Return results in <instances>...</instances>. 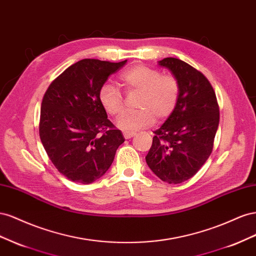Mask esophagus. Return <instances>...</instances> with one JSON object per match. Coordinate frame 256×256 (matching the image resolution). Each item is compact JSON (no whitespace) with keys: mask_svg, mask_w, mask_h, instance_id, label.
<instances>
[{"mask_svg":"<svg viewBox=\"0 0 256 256\" xmlns=\"http://www.w3.org/2000/svg\"><path fill=\"white\" fill-rule=\"evenodd\" d=\"M136 133L135 132H123V136H124V138H126V140H128V138H130V137H133L134 135H135Z\"/></svg>","mask_w":256,"mask_h":256,"instance_id":"1","label":"esophagus"}]
</instances>
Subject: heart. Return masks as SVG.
<instances>
[{
  "mask_svg": "<svg viewBox=\"0 0 256 256\" xmlns=\"http://www.w3.org/2000/svg\"><path fill=\"white\" fill-rule=\"evenodd\" d=\"M120 82L128 94L140 93L136 112L123 114L118 126L123 130H140L154 122L168 118L177 107L180 98V82L172 74H162L158 70L144 64H137L124 70ZM100 103L114 116L124 112V100L112 84H105L98 92Z\"/></svg>",
  "mask_w": 256,
  "mask_h": 256,
  "instance_id": "heart-1",
  "label": "heart"
}]
</instances>
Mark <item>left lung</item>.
I'll list each match as a JSON object with an SVG mask.
<instances>
[{
    "mask_svg": "<svg viewBox=\"0 0 256 256\" xmlns=\"http://www.w3.org/2000/svg\"><path fill=\"white\" fill-rule=\"evenodd\" d=\"M158 65L178 78L180 98L174 112L153 132L146 162L160 180L177 184L192 178L210 156L220 110L212 86L200 70L176 58H165Z\"/></svg>",
    "mask_w": 256,
    "mask_h": 256,
    "instance_id": "obj_1",
    "label": "left lung"
}]
</instances>
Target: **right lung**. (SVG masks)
Segmentation results:
<instances>
[{
	"label": "right lung",
	"mask_w": 256,
	"mask_h": 256,
	"mask_svg": "<svg viewBox=\"0 0 256 256\" xmlns=\"http://www.w3.org/2000/svg\"><path fill=\"white\" fill-rule=\"evenodd\" d=\"M126 63L80 60L58 76L42 98V144L56 168L72 182L89 184L100 178L126 140L98 100L100 86Z\"/></svg>",
	"instance_id": "1"
}]
</instances>
